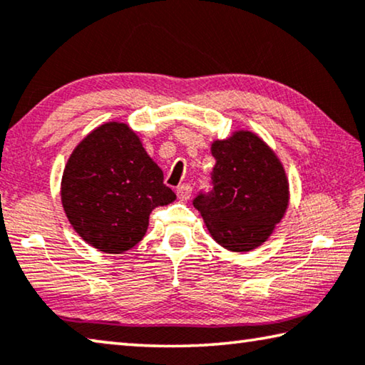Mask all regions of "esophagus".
<instances>
[{"label": "esophagus", "instance_id": "esophagus-1", "mask_svg": "<svg viewBox=\"0 0 365 365\" xmlns=\"http://www.w3.org/2000/svg\"><path fill=\"white\" fill-rule=\"evenodd\" d=\"M192 193H193V188H192V185H188V183H182L180 187L177 188V196H178V200H182V201L190 200Z\"/></svg>", "mask_w": 365, "mask_h": 365}]
</instances>
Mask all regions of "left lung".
I'll list each match as a JSON object with an SVG mask.
<instances>
[{"label":"left lung","instance_id":"left-lung-1","mask_svg":"<svg viewBox=\"0 0 365 365\" xmlns=\"http://www.w3.org/2000/svg\"><path fill=\"white\" fill-rule=\"evenodd\" d=\"M216 159L212 192L193 206L214 240L225 250L244 253L264 244L289 206L284 167L268 144L248 130L211 143Z\"/></svg>","mask_w":365,"mask_h":365}]
</instances>
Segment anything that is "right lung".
<instances>
[{
  "label": "right lung",
  "instance_id": "obj_1",
  "mask_svg": "<svg viewBox=\"0 0 365 365\" xmlns=\"http://www.w3.org/2000/svg\"><path fill=\"white\" fill-rule=\"evenodd\" d=\"M140 136L121 121L92 130L69 155L61 205L73 229L103 253H123L146 235L149 214L175 201Z\"/></svg>",
  "mask_w": 365,
  "mask_h": 365
}]
</instances>
